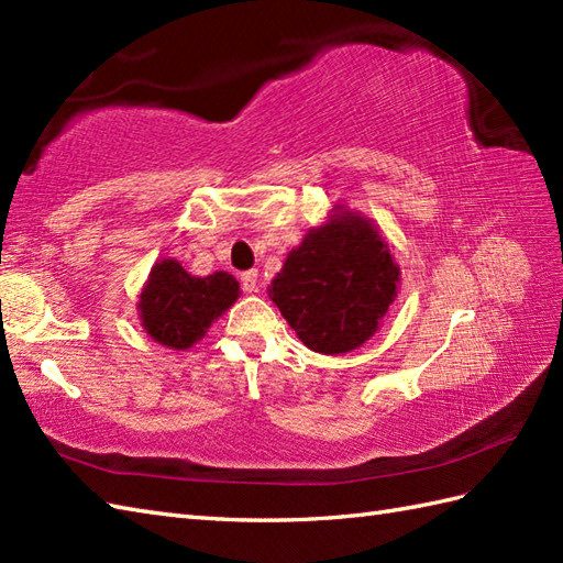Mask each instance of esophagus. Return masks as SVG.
I'll use <instances>...</instances> for the list:
<instances>
[{"label":"esophagus","mask_w":563,"mask_h":563,"mask_svg":"<svg viewBox=\"0 0 563 563\" xmlns=\"http://www.w3.org/2000/svg\"><path fill=\"white\" fill-rule=\"evenodd\" d=\"M242 290L244 292H256L258 290V273L256 271H244L242 273Z\"/></svg>","instance_id":"34e87169"}]
</instances>
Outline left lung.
I'll return each mask as SVG.
<instances>
[{"instance_id": "left-lung-1", "label": "left lung", "mask_w": 563, "mask_h": 563, "mask_svg": "<svg viewBox=\"0 0 563 563\" xmlns=\"http://www.w3.org/2000/svg\"><path fill=\"white\" fill-rule=\"evenodd\" d=\"M399 266L367 220L341 212L309 230L271 283V300L307 349L349 353L377 331L397 297Z\"/></svg>"}]
</instances>
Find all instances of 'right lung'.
I'll return each mask as SVG.
<instances>
[{
    "instance_id": "right-lung-1",
    "label": "right lung",
    "mask_w": 563,
    "mask_h": 563,
    "mask_svg": "<svg viewBox=\"0 0 563 563\" xmlns=\"http://www.w3.org/2000/svg\"><path fill=\"white\" fill-rule=\"evenodd\" d=\"M239 297V283L230 273L196 278L174 258L152 268L150 283L140 295L142 327L150 336L169 349H190L206 336L210 324Z\"/></svg>"
}]
</instances>
